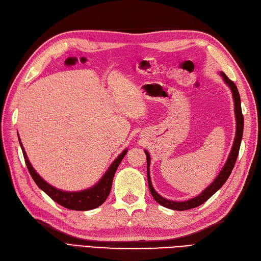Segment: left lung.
Segmentation results:
<instances>
[{
    "instance_id": "obj_1",
    "label": "left lung",
    "mask_w": 261,
    "mask_h": 261,
    "mask_svg": "<svg viewBox=\"0 0 261 261\" xmlns=\"http://www.w3.org/2000/svg\"><path fill=\"white\" fill-rule=\"evenodd\" d=\"M219 74L222 77V80L224 83L228 86L232 92V96H233V102H234V113H235V121H237V131H235V138L233 141V145L231 148V152L229 154L228 159L221 169V171L218 173L217 178L209 184V186L200 193L199 195L193 197L188 200H183V201H176V200H170L163 197L162 195H159L158 193L155 191L152 181H150V175H149V165H150V156L149 153L145 149V155H146V161H147V181H148V189L150 191V194L154 197V199L157 201L158 204H161L162 206L173 209V210H179V212H182V210H188L195 208L201 204H204L207 199L212 197L215 193L219 190L225 181L228 180L230 176L232 169L234 168L235 162H237V158L239 155V150L241 146V141L243 137V129H244V117L242 114V107H241V97L240 93L238 91L237 86L234 85V82L231 81L224 72L220 71Z\"/></svg>"
}]
</instances>
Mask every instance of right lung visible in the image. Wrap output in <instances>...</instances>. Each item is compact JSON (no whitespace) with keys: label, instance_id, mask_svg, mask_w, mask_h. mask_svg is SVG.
<instances>
[{"label":"right lung","instance_id":"add662e5","mask_svg":"<svg viewBox=\"0 0 261 261\" xmlns=\"http://www.w3.org/2000/svg\"><path fill=\"white\" fill-rule=\"evenodd\" d=\"M18 140H19L20 147L22 149L24 162H26L28 170L37 186L44 193H46V194L54 201H56L57 204H60L65 208H68L71 210H81V212H83V210H91V209L97 208L106 200L109 193H111L113 179H114L117 168H118V166L122 161V158L128 152V148L123 149L122 153L115 159V161L112 163V165L109 166L107 171L104 173V175L100 178V180L96 184H94L93 187H91L87 190L70 192V191H63L60 189H56L53 186H51V184H48L44 179H42V176L35 170V168L32 167L31 163L29 162L26 150H24L22 143L19 139V136H18Z\"/></svg>","mask_w":261,"mask_h":261}]
</instances>
